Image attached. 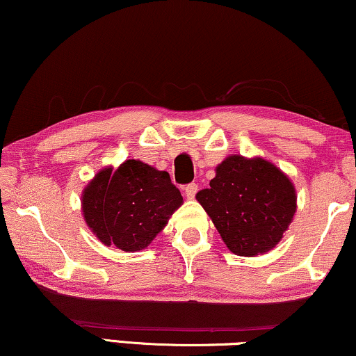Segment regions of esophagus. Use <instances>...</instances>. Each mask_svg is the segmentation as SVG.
<instances>
[{
    "label": "esophagus",
    "instance_id": "34e87169",
    "mask_svg": "<svg viewBox=\"0 0 356 356\" xmlns=\"http://www.w3.org/2000/svg\"><path fill=\"white\" fill-rule=\"evenodd\" d=\"M197 188L200 186H197L196 183H189L184 186V195H186L188 200H193V197H195V195L197 193Z\"/></svg>",
    "mask_w": 356,
    "mask_h": 356
}]
</instances>
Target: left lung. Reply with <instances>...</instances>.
<instances>
[{
    "mask_svg": "<svg viewBox=\"0 0 356 356\" xmlns=\"http://www.w3.org/2000/svg\"><path fill=\"white\" fill-rule=\"evenodd\" d=\"M196 200L235 255L257 257L278 245L298 209L296 188L271 161L225 156Z\"/></svg>",
    "mask_w": 356,
    "mask_h": 356,
    "instance_id": "8db88e82",
    "label": "left lung"
}]
</instances>
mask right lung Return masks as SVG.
Listing matches in <instances>:
<instances>
[{
	"mask_svg": "<svg viewBox=\"0 0 356 356\" xmlns=\"http://www.w3.org/2000/svg\"><path fill=\"white\" fill-rule=\"evenodd\" d=\"M183 204L167 172L140 160L101 168L81 193V212L101 243L122 252L144 250Z\"/></svg>",
	"mask_w": 356,
	"mask_h": 356,
	"instance_id": "1",
	"label": "right lung"
}]
</instances>
